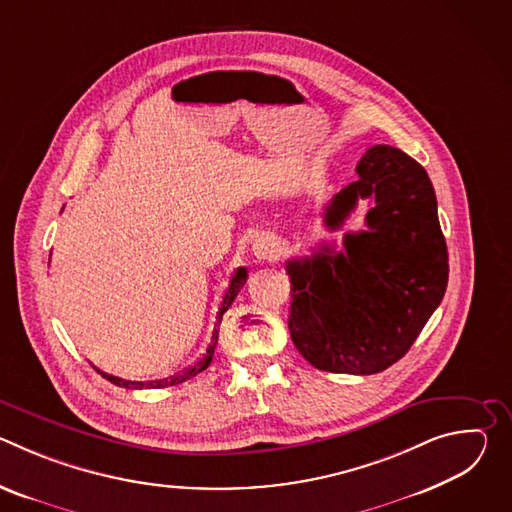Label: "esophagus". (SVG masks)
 Returning <instances> with one entry per match:
<instances>
[{
  "label": "esophagus",
  "instance_id": "34e87169",
  "mask_svg": "<svg viewBox=\"0 0 512 512\" xmlns=\"http://www.w3.org/2000/svg\"><path fill=\"white\" fill-rule=\"evenodd\" d=\"M253 253L257 259H275L281 253V241L275 235L263 233L253 243Z\"/></svg>",
  "mask_w": 512,
  "mask_h": 512
}]
</instances>
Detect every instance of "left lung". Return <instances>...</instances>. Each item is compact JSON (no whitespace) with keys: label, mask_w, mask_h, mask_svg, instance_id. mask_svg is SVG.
Segmentation results:
<instances>
[{"label":"left lung","mask_w":512,"mask_h":512,"mask_svg":"<svg viewBox=\"0 0 512 512\" xmlns=\"http://www.w3.org/2000/svg\"><path fill=\"white\" fill-rule=\"evenodd\" d=\"M358 178L326 206L336 231L358 200H373L344 251L322 245L289 259V332L312 367L375 375L407 354L448 287V247L437 200L421 164L393 145H373Z\"/></svg>","instance_id":"1"}]
</instances>
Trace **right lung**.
<instances>
[{"label": "right lung", "mask_w": 512, "mask_h": 512, "mask_svg": "<svg viewBox=\"0 0 512 512\" xmlns=\"http://www.w3.org/2000/svg\"><path fill=\"white\" fill-rule=\"evenodd\" d=\"M245 281H247V269H245V267H239V269L235 271V275H233L231 283H229V289L225 291V298H223V302H221V308H218V312H216V322H214L212 338H210V344H208L206 352L202 354V358H200V360H196V362L192 364V367L184 369L182 373H176L174 377H170V379H162V381L139 383V381H125V379H119V377L107 375V373L99 371L97 367H93V369H95L97 373H101V377H103V379L111 381V383H113V385H117V387H125V389H160V387H172V385H180V383H184V381H188V379L196 377L198 373H202L204 369H208V364H210L212 354H214V348H216V340H218V326H221L223 314L231 308V304L235 302V298H237V294L241 291V287L245 285Z\"/></svg>", "instance_id": "1"}]
</instances>
